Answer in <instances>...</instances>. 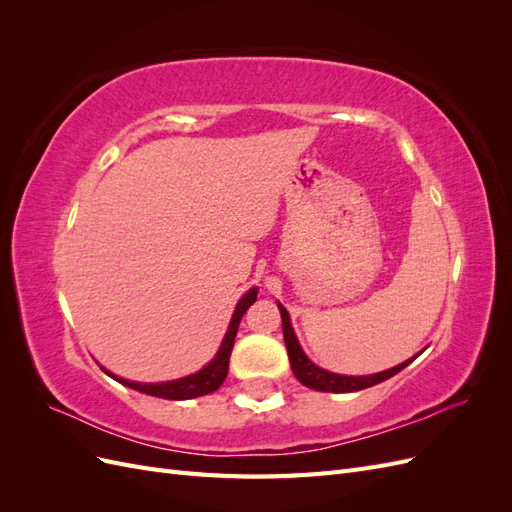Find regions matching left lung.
Segmentation results:
<instances>
[{"mask_svg": "<svg viewBox=\"0 0 512 512\" xmlns=\"http://www.w3.org/2000/svg\"><path fill=\"white\" fill-rule=\"evenodd\" d=\"M277 307H280V314H282L284 342H286V350H288V356H290V367L294 371V376L299 378V382L309 386V389L324 391V393H354V391H361V389H367V386H374V384H380L384 380L393 378L395 374H399L401 369L412 363V359H410V361L401 363L393 369L380 371V374H374V376H339V374H331V371H324V369L316 367L312 361L307 359V356L301 350V346H299V342H297V337H294L288 312L282 305H277Z\"/></svg>", "mask_w": 512, "mask_h": 512, "instance_id": "1", "label": "left lung"}]
</instances>
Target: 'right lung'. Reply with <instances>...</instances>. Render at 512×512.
Returning <instances> with one entry per match:
<instances>
[{"mask_svg": "<svg viewBox=\"0 0 512 512\" xmlns=\"http://www.w3.org/2000/svg\"><path fill=\"white\" fill-rule=\"evenodd\" d=\"M256 294H258L256 288H252L250 292L243 294V299L237 303L235 314H232L228 333L224 337V342H222L218 354H215V359L205 369H200L198 374L181 378V380H173V382H162V384H141V382H130V380H123V378H115L113 374H108V371H106V374L113 376L121 384L130 386V389H134V391H141V393H147V395H153V397H162V399H192V397L209 395L213 391H218L222 382L226 380V374H228V361H230L232 346H235L239 322H241V318H243L247 309H250V305L256 301Z\"/></svg>", "mask_w": 512, "mask_h": 512, "instance_id": "right-lung-1", "label": "right lung"}]
</instances>
